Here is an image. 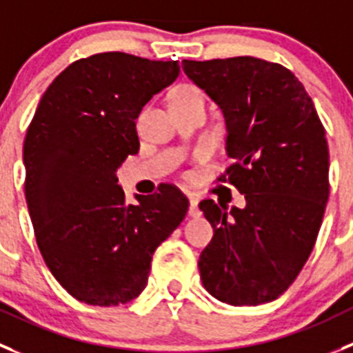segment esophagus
I'll return each instance as SVG.
<instances>
[{"mask_svg": "<svg viewBox=\"0 0 353 353\" xmlns=\"http://www.w3.org/2000/svg\"><path fill=\"white\" fill-rule=\"evenodd\" d=\"M188 214L192 217H199L200 216V209H199V199L195 195H190V210Z\"/></svg>", "mask_w": 353, "mask_h": 353, "instance_id": "esophagus-1", "label": "esophagus"}]
</instances>
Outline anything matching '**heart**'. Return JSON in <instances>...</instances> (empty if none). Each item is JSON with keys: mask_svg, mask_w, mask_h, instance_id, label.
Instances as JSON below:
<instances>
[{"mask_svg": "<svg viewBox=\"0 0 353 353\" xmlns=\"http://www.w3.org/2000/svg\"><path fill=\"white\" fill-rule=\"evenodd\" d=\"M192 101H202V94L196 87L193 85H179L172 90L170 94V104H183V102H192Z\"/></svg>", "mask_w": 353, "mask_h": 353, "instance_id": "heart-1", "label": "heart"}]
</instances>
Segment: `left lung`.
Listing matches in <instances>:
<instances>
[{
  "mask_svg": "<svg viewBox=\"0 0 353 353\" xmlns=\"http://www.w3.org/2000/svg\"><path fill=\"white\" fill-rule=\"evenodd\" d=\"M226 123V177L245 207L202 200L214 236L200 254L207 292L233 306L276 299L317 240L329 199V150L314 101L284 65L256 57L183 61Z\"/></svg>",
  "mask_w": 353,
  "mask_h": 353,
  "instance_id": "obj_1",
  "label": "left lung"
}]
</instances>
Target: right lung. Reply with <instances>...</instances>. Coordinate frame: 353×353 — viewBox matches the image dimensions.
<instances>
[{
  "label": "right lung",
  "mask_w": 353,
  "mask_h": 353,
  "mask_svg": "<svg viewBox=\"0 0 353 353\" xmlns=\"http://www.w3.org/2000/svg\"><path fill=\"white\" fill-rule=\"evenodd\" d=\"M179 72L177 61L97 54L68 65L36 108L24 141L26 200L43 259L78 301L137 298L153 252L186 216L190 202L172 184L127 203L117 177L139 151L137 117Z\"/></svg>",
  "instance_id": "right-lung-1"
}]
</instances>
